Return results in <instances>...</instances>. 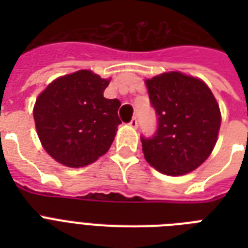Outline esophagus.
<instances>
[{
	"instance_id": "1",
	"label": "esophagus",
	"mask_w": 248,
	"mask_h": 248,
	"mask_svg": "<svg viewBox=\"0 0 248 248\" xmlns=\"http://www.w3.org/2000/svg\"><path fill=\"white\" fill-rule=\"evenodd\" d=\"M128 124H130V126L134 128L138 127V118H136V117H132V120L128 122Z\"/></svg>"
}]
</instances>
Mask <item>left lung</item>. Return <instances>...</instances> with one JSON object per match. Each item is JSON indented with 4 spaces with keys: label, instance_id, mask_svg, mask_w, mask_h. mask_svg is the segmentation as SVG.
I'll return each instance as SVG.
<instances>
[{
    "label": "left lung",
    "instance_id": "left-lung-1",
    "mask_svg": "<svg viewBox=\"0 0 248 248\" xmlns=\"http://www.w3.org/2000/svg\"><path fill=\"white\" fill-rule=\"evenodd\" d=\"M158 124L152 138L141 136L145 159L159 172L179 176L207 159L219 135L221 114L207 85L169 72L145 81Z\"/></svg>",
    "mask_w": 248,
    "mask_h": 248
}]
</instances>
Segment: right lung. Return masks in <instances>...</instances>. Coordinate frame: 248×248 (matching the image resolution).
Masks as SVG:
<instances>
[{
	"instance_id": "1",
	"label": "right lung",
	"mask_w": 248,
	"mask_h": 248,
	"mask_svg": "<svg viewBox=\"0 0 248 248\" xmlns=\"http://www.w3.org/2000/svg\"><path fill=\"white\" fill-rule=\"evenodd\" d=\"M109 79L78 71L51 82L38 95L33 117L42 147L68 167H83L105 155L121 124L120 100L103 96Z\"/></svg>"
}]
</instances>
